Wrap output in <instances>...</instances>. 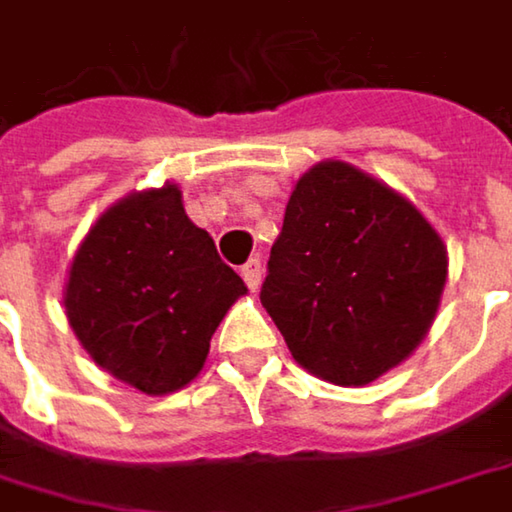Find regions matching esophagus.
Wrapping results in <instances>:
<instances>
[{
	"mask_svg": "<svg viewBox=\"0 0 512 512\" xmlns=\"http://www.w3.org/2000/svg\"><path fill=\"white\" fill-rule=\"evenodd\" d=\"M240 275H243V281L257 290V284H260V275H263V266H260V257H252V260H246L243 263V269H240Z\"/></svg>",
	"mask_w": 512,
	"mask_h": 512,
	"instance_id": "34e87169",
	"label": "esophagus"
}]
</instances>
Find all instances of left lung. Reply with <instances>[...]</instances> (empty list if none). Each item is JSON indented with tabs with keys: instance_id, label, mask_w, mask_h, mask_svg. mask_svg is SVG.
Returning a JSON list of instances; mask_svg holds the SVG:
<instances>
[{
	"instance_id": "8db88e82",
	"label": "left lung",
	"mask_w": 512,
	"mask_h": 512,
	"mask_svg": "<svg viewBox=\"0 0 512 512\" xmlns=\"http://www.w3.org/2000/svg\"><path fill=\"white\" fill-rule=\"evenodd\" d=\"M448 278L430 222L347 162L299 177L260 302L293 358L335 385H367L427 335Z\"/></svg>"
}]
</instances>
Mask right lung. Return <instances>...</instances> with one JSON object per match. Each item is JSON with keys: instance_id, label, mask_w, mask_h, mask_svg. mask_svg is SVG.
<instances>
[{"instance_id": "obj_1", "label": "right lung", "mask_w": 512, "mask_h": 512, "mask_svg": "<svg viewBox=\"0 0 512 512\" xmlns=\"http://www.w3.org/2000/svg\"><path fill=\"white\" fill-rule=\"evenodd\" d=\"M243 293V278L168 183L97 219L70 263L64 308L103 370L145 394H168L198 376L216 326Z\"/></svg>"}]
</instances>
